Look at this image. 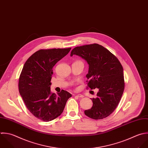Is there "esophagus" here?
Returning <instances> with one entry per match:
<instances>
[{"label":"esophagus","instance_id":"esophagus-1","mask_svg":"<svg viewBox=\"0 0 148 148\" xmlns=\"http://www.w3.org/2000/svg\"><path fill=\"white\" fill-rule=\"evenodd\" d=\"M76 96H77V97H79V98H82V97H84V95H81V94L77 95H76Z\"/></svg>","mask_w":148,"mask_h":148}]
</instances>
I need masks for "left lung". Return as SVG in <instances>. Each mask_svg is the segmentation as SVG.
<instances>
[{
	"instance_id": "left-lung-1",
	"label": "left lung",
	"mask_w": 148,
	"mask_h": 148,
	"mask_svg": "<svg viewBox=\"0 0 148 148\" xmlns=\"http://www.w3.org/2000/svg\"><path fill=\"white\" fill-rule=\"evenodd\" d=\"M76 55L89 64L87 88L99 89L97 97L92 99L93 106L84 111L88 117L102 119L110 115L119 104L125 89L123 67L110 51L98 44L74 48L71 56Z\"/></svg>"
}]
</instances>
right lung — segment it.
<instances>
[{"label": "right lung", "instance_id": "right-lung-1", "mask_svg": "<svg viewBox=\"0 0 148 148\" xmlns=\"http://www.w3.org/2000/svg\"><path fill=\"white\" fill-rule=\"evenodd\" d=\"M69 48L40 49L26 61L21 73L18 88L29 111L44 122L55 119L61 115L67 100L72 95L62 90L57 95L51 91L52 69L70 52Z\"/></svg>", "mask_w": 148, "mask_h": 148}]
</instances>
